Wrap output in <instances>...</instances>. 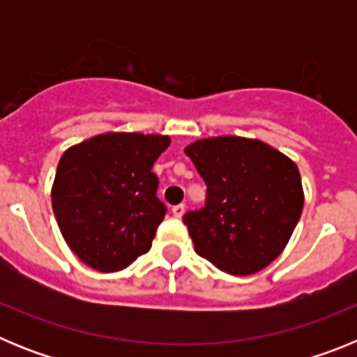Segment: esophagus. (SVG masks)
<instances>
[{
  "label": "esophagus",
  "instance_id": "1",
  "mask_svg": "<svg viewBox=\"0 0 357 357\" xmlns=\"http://www.w3.org/2000/svg\"><path fill=\"white\" fill-rule=\"evenodd\" d=\"M184 211H185L184 204H176V206L172 207V213H173V216H175V218H181L182 214H184Z\"/></svg>",
  "mask_w": 357,
  "mask_h": 357
}]
</instances>
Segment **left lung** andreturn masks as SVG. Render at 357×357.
I'll return each mask as SVG.
<instances>
[{"label": "left lung", "mask_w": 357, "mask_h": 357, "mask_svg": "<svg viewBox=\"0 0 357 357\" xmlns=\"http://www.w3.org/2000/svg\"><path fill=\"white\" fill-rule=\"evenodd\" d=\"M184 151L207 185L206 206L182 218L197 254L232 275L263 270L301 220L296 164L263 141L236 135L195 141Z\"/></svg>", "instance_id": "left-lung-1"}]
</instances>
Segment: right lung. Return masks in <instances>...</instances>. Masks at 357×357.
I'll list each match as a JSON object with an SVG mask.
<instances>
[{
  "label": "right lung",
  "mask_w": 357,
  "mask_h": 357,
  "mask_svg": "<svg viewBox=\"0 0 357 357\" xmlns=\"http://www.w3.org/2000/svg\"><path fill=\"white\" fill-rule=\"evenodd\" d=\"M168 135L102 134L61 157L52 189L56 223L87 266L118 272L151 248L166 206L151 168Z\"/></svg>",
  "instance_id": "1"
}]
</instances>
